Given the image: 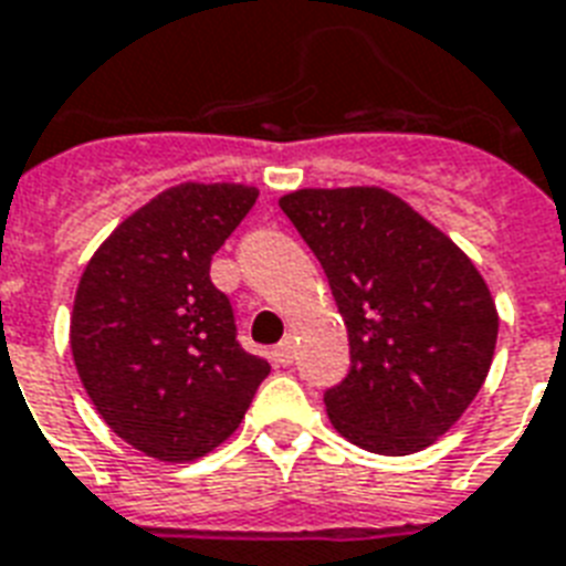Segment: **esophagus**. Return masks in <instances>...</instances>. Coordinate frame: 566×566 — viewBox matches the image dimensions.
<instances>
[{
    "label": "esophagus",
    "mask_w": 566,
    "mask_h": 566,
    "mask_svg": "<svg viewBox=\"0 0 566 566\" xmlns=\"http://www.w3.org/2000/svg\"><path fill=\"white\" fill-rule=\"evenodd\" d=\"M293 356H296V347H293V340L291 338H284L279 347L273 350V359L279 361V365H291Z\"/></svg>",
    "instance_id": "obj_1"
}]
</instances>
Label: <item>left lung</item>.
I'll use <instances>...</instances> for the list:
<instances>
[{"instance_id":"1","label":"left lung","mask_w":566,"mask_h":566,"mask_svg":"<svg viewBox=\"0 0 566 566\" xmlns=\"http://www.w3.org/2000/svg\"><path fill=\"white\" fill-rule=\"evenodd\" d=\"M329 279L350 370L323 395L332 427L374 454L433 446L481 391L499 314L474 264L379 187L296 189L279 201Z\"/></svg>"}]
</instances>
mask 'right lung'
Returning a JSON list of instances; mask_svg holds the SVG:
<instances>
[{
  "mask_svg": "<svg viewBox=\"0 0 566 566\" xmlns=\"http://www.w3.org/2000/svg\"><path fill=\"white\" fill-rule=\"evenodd\" d=\"M258 201L243 184H180L127 216L76 287L71 350L88 398L124 442L198 460L243 421L270 361L237 340L210 261Z\"/></svg>",
  "mask_w": 566,
  "mask_h": 566,
  "instance_id": "right-lung-1",
  "label": "right lung"
}]
</instances>
